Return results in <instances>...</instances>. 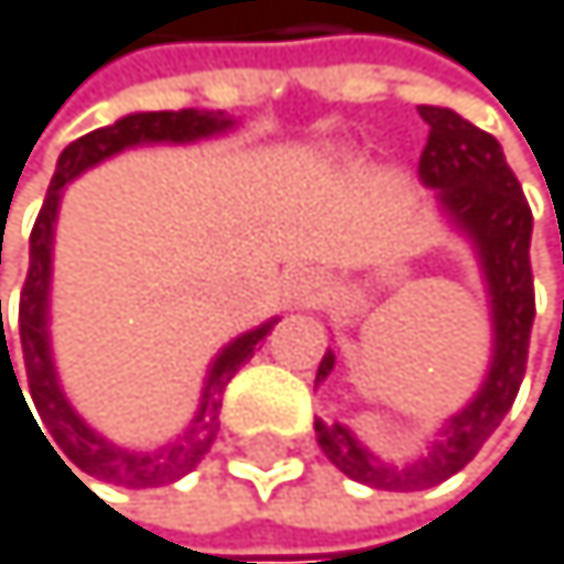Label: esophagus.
Wrapping results in <instances>:
<instances>
[{"instance_id": "34e87169", "label": "esophagus", "mask_w": 564, "mask_h": 564, "mask_svg": "<svg viewBox=\"0 0 564 564\" xmlns=\"http://www.w3.org/2000/svg\"><path fill=\"white\" fill-rule=\"evenodd\" d=\"M328 284H325V276L315 273V270H301L291 276V284H288V294L297 307H315L322 297H325Z\"/></svg>"}]
</instances>
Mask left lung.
Here are the masks:
<instances>
[{
    "label": "left lung",
    "mask_w": 564,
    "mask_h": 564,
    "mask_svg": "<svg viewBox=\"0 0 564 564\" xmlns=\"http://www.w3.org/2000/svg\"><path fill=\"white\" fill-rule=\"evenodd\" d=\"M427 122V147L417 177L435 191V208L455 236H463L479 263V276L490 304L494 349L479 390L463 411L442 421L432 445L411 463H390L356 438L349 424H325L315 417V435L328 463L349 479L373 490H427L455 476L482 448L507 417L524 380L531 325H534V276H531V229L528 198L500 143L452 109L421 106ZM335 369V352L322 356L315 383Z\"/></svg>",
    "instance_id": "obj_1"
}]
</instances>
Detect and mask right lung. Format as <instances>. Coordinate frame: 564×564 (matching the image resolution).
<instances>
[{
	"label": "right lung",
	"mask_w": 564,
	"mask_h": 564,
	"mask_svg": "<svg viewBox=\"0 0 564 564\" xmlns=\"http://www.w3.org/2000/svg\"><path fill=\"white\" fill-rule=\"evenodd\" d=\"M229 129H236V119L226 116V112H202V109L129 112V116L116 119L112 126H101V129L88 132V137L74 140L57 160V171L51 177L47 198H43V208L36 215V226H33V236H30V270H26V284H23V297H20V346H23V369H26L23 380L30 387L33 408L40 414L36 432L40 426H47L48 435L43 438H47V445L51 441L55 442L51 452L56 455L57 451H64L65 458L61 463L66 466L70 462L82 473H88L91 479L129 486V490H147V486L174 482V479H181V476H187L191 469H195L205 458V452L212 448L215 435H218L221 390L229 387V380L239 373V366L253 356V349L270 335L276 318H267L263 325L236 335L229 346H221L215 352V359L208 362L195 417H191V424L177 438H171L167 445H160V448H126V445L109 442L106 435H98L67 400V393L61 387V377H57L54 343H51L54 232H57V212H61L64 187L74 177H82L85 171L98 167L101 160H109V156H116L122 150L156 147V143L187 147V143H198V140L226 137ZM2 377L9 380V387H17L20 397H23L17 369H12V359H9L6 332H2L0 349V393ZM23 404H26V397H23ZM26 411H30V404H26ZM30 417H33V411H30Z\"/></svg>",
	"instance_id": "right-lung-1"
}]
</instances>
